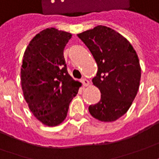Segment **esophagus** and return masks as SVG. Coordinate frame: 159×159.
<instances>
[{
  "instance_id": "esophagus-1",
  "label": "esophagus",
  "mask_w": 159,
  "mask_h": 159,
  "mask_svg": "<svg viewBox=\"0 0 159 159\" xmlns=\"http://www.w3.org/2000/svg\"><path fill=\"white\" fill-rule=\"evenodd\" d=\"M82 83H83V85L84 87H87L89 85V81L87 79H83L82 80Z\"/></svg>"
}]
</instances>
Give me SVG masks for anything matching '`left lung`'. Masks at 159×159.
Here are the masks:
<instances>
[{"label":"left lung","mask_w":159,"mask_h":159,"mask_svg":"<svg viewBox=\"0 0 159 159\" xmlns=\"http://www.w3.org/2000/svg\"><path fill=\"white\" fill-rule=\"evenodd\" d=\"M77 36L98 67L92 82L101 91V100L89 107V111L98 120L114 121L129 109L139 88L141 68L137 53L126 38L105 25Z\"/></svg>","instance_id":"left-lung-1"}]
</instances>
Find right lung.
I'll list each match as a JSON object with an SVG mask.
<instances>
[{"mask_svg":"<svg viewBox=\"0 0 159 159\" xmlns=\"http://www.w3.org/2000/svg\"><path fill=\"white\" fill-rule=\"evenodd\" d=\"M71 36L54 27L46 28L33 38L23 56V95L31 112L45 126H56L64 121L81 86L69 75L64 57Z\"/></svg>","mask_w":159,"mask_h":159,"instance_id":"right-lung-1","label":"right lung"}]
</instances>
